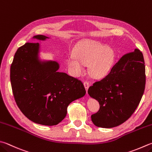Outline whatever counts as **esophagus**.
I'll use <instances>...</instances> for the list:
<instances>
[{"label": "esophagus", "mask_w": 152, "mask_h": 152, "mask_svg": "<svg viewBox=\"0 0 152 152\" xmlns=\"http://www.w3.org/2000/svg\"><path fill=\"white\" fill-rule=\"evenodd\" d=\"M83 84H84V86H85V89H86V91H87V92L88 88V87H89V83H88V81H84Z\"/></svg>", "instance_id": "34e87169"}]
</instances>
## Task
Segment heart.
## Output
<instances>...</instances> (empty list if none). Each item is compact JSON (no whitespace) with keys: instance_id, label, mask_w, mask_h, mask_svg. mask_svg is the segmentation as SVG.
Returning <instances> with one entry per match:
<instances>
[{"instance_id":"obj_1","label":"heart","mask_w":152,"mask_h":152,"mask_svg":"<svg viewBox=\"0 0 152 152\" xmlns=\"http://www.w3.org/2000/svg\"><path fill=\"white\" fill-rule=\"evenodd\" d=\"M113 59L114 51L110 47L88 39L77 45L75 56L68 58L67 64L77 75L83 72L85 65L89 64L91 75L95 78H100L110 70Z\"/></svg>"}]
</instances>
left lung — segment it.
Listing matches in <instances>:
<instances>
[{"label": "left lung", "mask_w": 152, "mask_h": 152, "mask_svg": "<svg viewBox=\"0 0 152 152\" xmlns=\"http://www.w3.org/2000/svg\"><path fill=\"white\" fill-rule=\"evenodd\" d=\"M145 85V69L142 51L136 49L118 59L107 75L88 89L100 108L91 115L98 127L113 128L130 118L138 107Z\"/></svg>", "instance_id": "left-lung-1"}]
</instances>
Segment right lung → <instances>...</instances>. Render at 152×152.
Wrapping results in <instances>:
<instances>
[{"label":"right lung","mask_w":152,"mask_h":152,"mask_svg":"<svg viewBox=\"0 0 152 152\" xmlns=\"http://www.w3.org/2000/svg\"><path fill=\"white\" fill-rule=\"evenodd\" d=\"M34 38H48L43 35ZM38 51V43L27 42L14 54L10 66L13 95L20 110L30 121L56 125L66 116L68 105L83 96L86 90L81 81L58 72L57 62L41 64Z\"/></svg>","instance_id":"add662e5"}]
</instances>
